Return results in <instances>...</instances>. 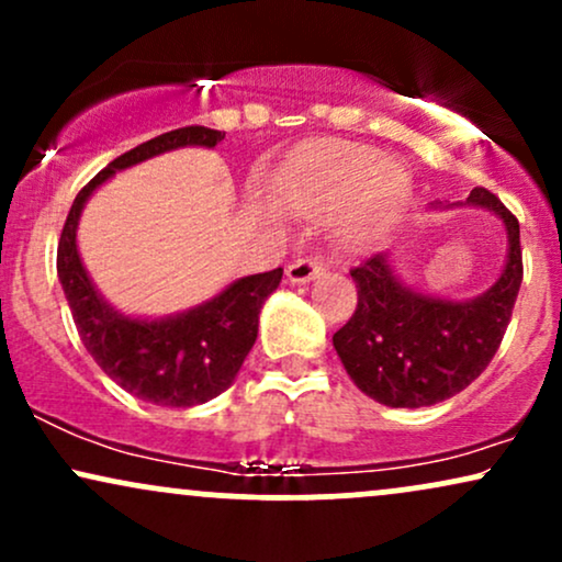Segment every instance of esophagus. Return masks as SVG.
<instances>
[{"mask_svg":"<svg viewBox=\"0 0 562 562\" xmlns=\"http://www.w3.org/2000/svg\"><path fill=\"white\" fill-rule=\"evenodd\" d=\"M325 259L322 256H306V259H295L288 263L285 274H288V282H293V285H301V282H308L314 280V277H319L325 272Z\"/></svg>","mask_w":562,"mask_h":562,"instance_id":"34e87169","label":"esophagus"}]
</instances>
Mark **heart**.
Wrapping results in <instances>:
<instances>
[{
  "label": "heart",
  "mask_w": 562,
  "mask_h": 562,
  "mask_svg": "<svg viewBox=\"0 0 562 562\" xmlns=\"http://www.w3.org/2000/svg\"><path fill=\"white\" fill-rule=\"evenodd\" d=\"M406 187V173L372 147L322 142L303 158L290 200L312 216H330L348 205L344 229L359 240L402 205Z\"/></svg>",
  "instance_id": "heart-1"
}]
</instances>
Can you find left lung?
<instances>
[{
	"label": "left lung",
	"mask_w": 562,
	"mask_h": 562,
	"mask_svg": "<svg viewBox=\"0 0 562 562\" xmlns=\"http://www.w3.org/2000/svg\"><path fill=\"white\" fill-rule=\"evenodd\" d=\"M470 205L505 222L509 254L499 280L470 301H443L402 285L389 254L351 269L357 308L333 346L357 389L385 406H430L468 389L486 370L524 282L520 224L494 192L475 187Z\"/></svg>",
	"instance_id": "obj_1"
}]
</instances>
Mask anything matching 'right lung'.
<instances>
[{"instance_id":"add662e5","label":"right lung","mask_w":562,"mask_h":562,"mask_svg":"<svg viewBox=\"0 0 562 562\" xmlns=\"http://www.w3.org/2000/svg\"><path fill=\"white\" fill-rule=\"evenodd\" d=\"M222 132L182 126L147 139L105 166L70 205L57 243V277L66 290L81 344L108 378L132 396L158 406L205 404L227 391L259 335V312L274 293L282 269L235 280L216 299L166 319H132L115 312L97 293L76 248V227L83 203L115 171L142 160L200 145L216 147Z\"/></svg>"}]
</instances>
